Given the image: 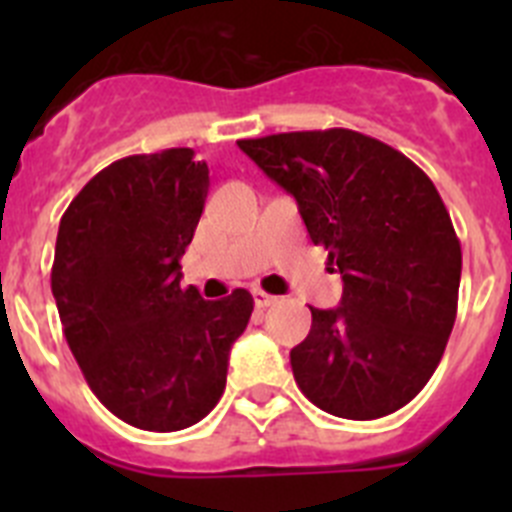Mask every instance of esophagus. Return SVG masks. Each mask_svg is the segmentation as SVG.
Here are the masks:
<instances>
[{"label": "esophagus", "mask_w": 512, "mask_h": 512, "mask_svg": "<svg viewBox=\"0 0 512 512\" xmlns=\"http://www.w3.org/2000/svg\"><path fill=\"white\" fill-rule=\"evenodd\" d=\"M274 302H277V297L266 295L264 289H253V305L256 307H261V310H264V307L274 305Z\"/></svg>", "instance_id": "34e87169"}]
</instances>
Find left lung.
I'll return each instance as SVG.
<instances>
[{
  "mask_svg": "<svg viewBox=\"0 0 512 512\" xmlns=\"http://www.w3.org/2000/svg\"><path fill=\"white\" fill-rule=\"evenodd\" d=\"M297 200L310 241L343 277L336 310L310 307L289 351L302 395L348 420L408 405L436 372L456 320L461 243L420 166L346 128L238 140Z\"/></svg>",
  "mask_w": 512,
  "mask_h": 512,
  "instance_id": "left-lung-1",
  "label": "left lung"
}]
</instances>
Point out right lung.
I'll return each instance as SVG.
<instances>
[{
    "instance_id": "1",
    "label": "right lung",
    "mask_w": 512,
    "mask_h": 512,
    "mask_svg": "<svg viewBox=\"0 0 512 512\" xmlns=\"http://www.w3.org/2000/svg\"><path fill=\"white\" fill-rule=\"evenodd\" d=\"M207 189L192 148L138 153L92 176L58 225L63 336L104 408L143 431H182L215 408L253 312L246 289L212 302L179 284Z\"/></svg>"
}]
</instances>
